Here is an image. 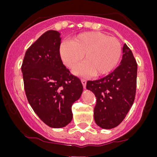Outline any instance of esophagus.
<instances>
[{"instance_id": "34e87169", "label": "esophagus", "mask_w": 157, "mask_h": 157, "mask_svg": "<svg viewBox=\"0 0 157 157\" xmlns=\"http://www.w3.org/2000/svg\"><path fill=\"white\" fill-rule=\"evenodd\" d=\"M81 82H82V86H83V88L84 89H86V80H84V79H82L81 80Z\"/></svg>"}]
</instances>
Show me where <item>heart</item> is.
Listing matches in <instances>:
<instances>
[{
  "label": "heart",
  "instance_id": "heart-1",
  "mask_svg": "<svg viewBox=\"0 0 157 157\" xmlns=\"http://www.w3.org/2000/svg\"><path fill=\"white\" fill-rule=\"evenodd\" d=\"M59 55L66 67L72 68L83 58L85 62L74 69L77 75L102 76L111 72L122 55V46L115 37L100 32H85L71 42L61 43Z\"/></svg>",
  "mask_w": 157,
  "mask_h": 157
}]
</instances>
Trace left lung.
Wrapping results in <instances>:
<instances>
[{"mask_svg": "<svg viewBox=\"0 0 157 157\" xmlns=\"http://www.w3.org/2000/svg\"><path fill=\"white\" fill-rule=\"evenodd\" d=\"M120 65L103 78L89 80L86 89L94 94L97 102L94 117L102 128L117 127L125 119L134 103L136 89L137 63L125 44Z\"/></svg>", "mask_w": 157, "mask_h": 157, "instance_id": "8db88e82", "label": "left lung"}]
</instances>
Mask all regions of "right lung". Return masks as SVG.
Listing matches in <instances>:
<instances>
[{
    "mask_svg": "<svg viewBox=\"0 0 157 157\" xmlns=\"http://www.w3.org/2000/svg\"><path fill=\"white\" fill-rule=\"evenodd\" d=\"M60 36L55 30L43 34L26 50L21 66L29 103L45 124L55 128L71 121V106L83 89L80 79L61 60Z\"/></svg>",
    "mask_w": 157,
    "mask_h": 157,
    "instance_id": "right-lung-1",
    "label": "right lung"
}]
</instances>
